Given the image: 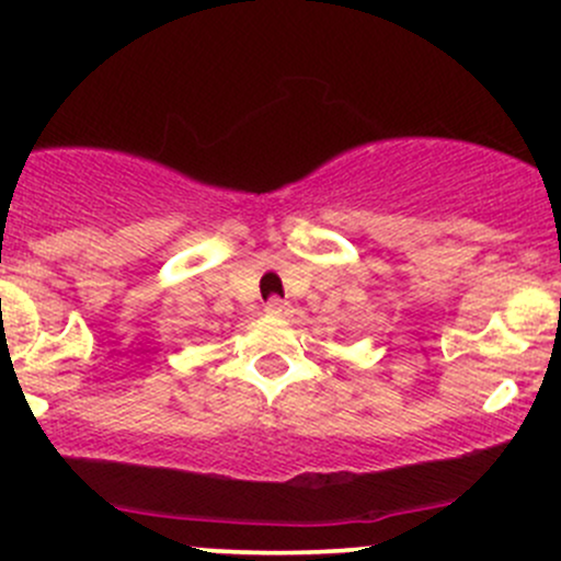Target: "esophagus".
Listing matches in <instances>:
<instances>
[{
	"label": "esophagus",
	"mask_w": 561,
	"mask_h": 561,
	"mask_svg": "<svg viewBox=\"0 0 561 561\" xmlns=\"http://www.w3.org/2000/svg\"><path fill=\"white\" fill-rule=\"evenodd\" d=\"M264 310H267L270 316H280L283 318V316H288V312H291V305L283 302V299H278V297H273L267 302V307H264Z\"/></svg>",
	"instance_id": "esophagus-1"
}]
</instances>
